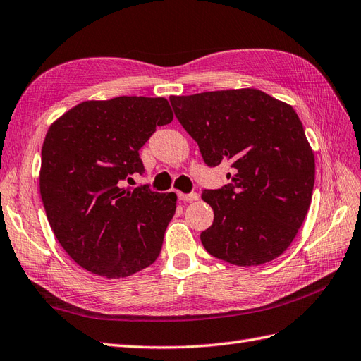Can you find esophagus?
I'll return each instance as SVG.
<instances>
[{
    "instance_id": "34e87169",
    "label": "esophagus",
    "mask_w": 361,
    "mask_h": 361,
    "mask_svg": "<svg viewBox=\"0 0 361 361\" xmlns=\"http://www.w3.org/2000/svg\"><path fill=\"white\" fill-rule=\"evenodd\" d=\"M178 198L181 200V201H184V202H188V201H197L198 198H200V195L198 193H178Z\"/></svg>"
}]
</instances>
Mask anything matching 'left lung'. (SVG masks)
Here are the masks:
<instances>
[{
    "label": "left lung",
    "mask_w": 361,
    "mask_h": 361,
    "mask_svg": "<svg viewBox=\"0 0 361 361\" xmlns=\"http://www.w3.org/2000/svg\"><path fill=\"white\" fill-rule=\"evenodd\" d=\"M205 164L230 161L231 183L204 190L214 219L201 233L209 254L259 266L293 242L312 202L314 154L292 106L259 89L169 97Z\"/></svg>",
    "instance_id": "8db88e82"
}]
</instances>
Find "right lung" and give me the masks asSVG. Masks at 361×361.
I'll return each mask as SVG.
<instances>
[{
	"mask_svg": "<svg viewBox=\"0 0 361 361\" xmlns=\"http://www.w3.org/2000/svg\"><path fill=\"white\" fill-rule=\"evenodd\" d=\"M172 119L166 98L118 97L80 102L51 123L40 197L56 239L83 269L126 278L157 260L177 195L123 184L143 173L139 149Z\"/></svg>",
	"mask_w": 361,
	"mask_h": 361,
	"instance_id": "add662e5",
	"label": "right lung"
}]
</instances>
